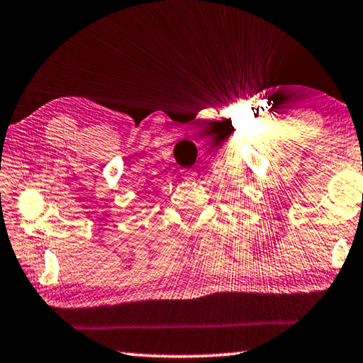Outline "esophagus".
<instances>
[{"label": "esophagus", "mask_w": 363, "mask_h": 363, "mask_svg": "<svg viewBox=\"0 0 363 363\" xmlns=\"http://www.w3.org/2000/svg\"><path fill=\"white\" fill-rule=\"evenodd\" d=\"M183 177L186 178V180H195L198 177L196 170H193V168H188V170H183Z\"/></svg>", "instance_id": "esophagus-1"}]
</instances>
